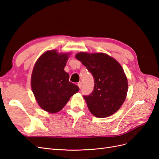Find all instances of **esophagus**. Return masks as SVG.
Wrapping results in <instances>:
<instances>
[{
  "instance_id": "obj_1",
  "label": "esophagus",
  "mask_w": 159,
  "mask_h": 159,
  "mask_svg": "<svg viewBox=\"0 0 159 159\" xmlns=\"http://www.w3.org/2000/svg\"><path fill=\"white\" fill-rule=\"evenodd\" d=\"M78 85L79 88H80V89H81V87H82V83H81V82H79V83L78 84Z\"/></svg>"
}]
</instances>
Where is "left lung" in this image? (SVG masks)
<instances>
[{
  "label": "left lung",
  "mask_w": 159,
  "mask_h": 159,
  "mask_svg": "<svg viewBox=\"0 0 159 159\" xmlns=\"http://www.w3.org/2000/svg\"><path fill=\"white\" fill-rule=\"evenodd\" d=\"M75 57L92 74V93L84 96L90 112L104 118L113 115L121 107L128 91V82L119 62L103 53L80 52Z\"/></svg>",
  "instance_id": "1"
}]
</instances>
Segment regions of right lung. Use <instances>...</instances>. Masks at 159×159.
I'll list each match as a JSON object with an SVG mask.
<instances>
[{
    "label": "right lung",
    "mask_w": 159,
    "mask_h": 159,
    "mask_svg": "<svg viewBox=\"0 0 159 159\" xmlns=\"http://www.w3.org/2000/svg\"><path fill=\"white\" fill-rule=\"evenodd\" d=\"M68 54L56 50L44 53L36 61L31 77V87L39 106L46 111H60L70 98L78 92V85L69 81L64 71Z\"/></svg>",
    "instance_id": "right-lung-1"
}]
</instances>
